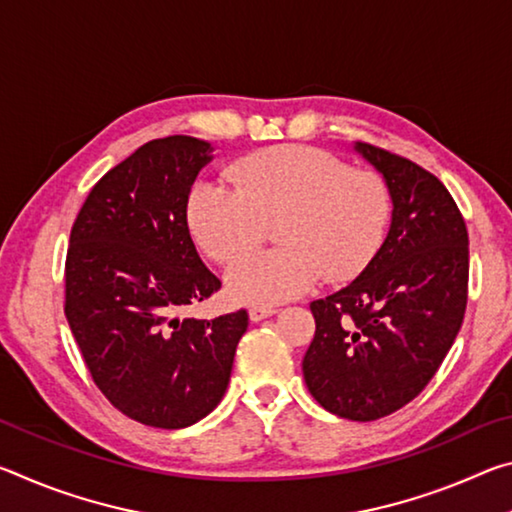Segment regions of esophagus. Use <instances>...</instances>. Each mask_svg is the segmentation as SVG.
<instances>
[{
  "label": "esophagus",
  "instance_id": "obj_1",
  "mask_svg": "<svg viewBox=\"0 0 512 512\" xmlns=\"http://www.w3.org/2000/svg\"><path fill=\"white\" fill-rule=\"evenodd\" d=\"M273 314H277V309L275 307H250L248 309V316H250V320H253V323H259V320H264V318H268V316H273Z\"/></svg>",
  "mask_w": 512,
  "mask_h": 512
}]
</instances>
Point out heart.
Returning <instances> with one entry per match:
<instances>
[{
    "instance_id": "heart-1",
    "label": "heart",
    "mask_w": 512,
    "mask_h": 512,
    "mask_svg": "<svg viewBox=\"0 0 512 512\" xmlns=\"http://www.w3.org/2000/svg\"><path fill=\"white\" fill-rule=\"evenodd\" d=\"M228 183L203 180L187 201L192 237L214 262L232 264L275 223L277 248L241 259L230 293L248 305H277L327 282L350 280L384 241L391 192L368 169H348L311 146H273L232 164Z\"/></svg>"
}]
</instances>
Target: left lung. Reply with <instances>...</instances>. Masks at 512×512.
<instances>
[{"mask_svg":"<svg viewBox=\"0 0 512 512\" xmlns=\"http://www.w3.org/2000/svg\"><path fill=\"white\" fill-rule=\"evenodd\" d=\"M352 151L388 185L391 225L359 277L309 305L316 334L302 375L325 411L370 422L420 395L452 348L470 250L463 216L433 173L372 144Z\"/></svg>","mask_w":512,"mask_h":512,"instance_id":"8db88e82","label":"left lung"}]
</instances>
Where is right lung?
I'll return each instance as SVG.
<instances>
[{
    "label": "right lung",
    "instance_id": "right-lung-1",
    "mask_svg": "<svg viewBox=\"0 0 512 512\" xmlns=\"http://www.w3.org/2000/svg\"><path fill=\"white\" fill-rule=\"evenodd\" d=\"M214 146L171 135L110 169L76 216L65 264V316L94 384L142 424L185 429L230 384L244 309L176 316L210 298L219 277L189 235L187 201Z\"/></svg>",
    "mask_w": 512,
    "mask_h": 512
}]
</instances>
